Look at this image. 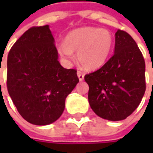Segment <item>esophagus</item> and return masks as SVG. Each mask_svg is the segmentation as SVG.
Returning <instances> with one entry per match:
<instances>
[{
	"label": "esophagus",
	"instance_id": "esophagus-1",
	"mask_svg": "<svg viewBox=\"0 0 153 153\" xmlns=\"http://www.w3.org/2000/svg\"><path fill=\"white\" fill-rule=\"evenodd\" d=\"M77 75H78V78H79V81H82V80L84 79V74H83L82 73H80V72H78Z\"/></svg>",
	"mask_w": 153,
	"mask_h": 153
}]
</instances>
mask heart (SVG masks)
<instances>
[{"mask_svg":"<svg viewBox=\"0 0 153 153\" xmlns=\"http://www.w3.org/2000/svg\"><path fill=\"white\" fill-rule=\"evenodd\" d=\"M113 48V37L108 30L96 27H81L71 33L65 38V42L59 44L58 52L67 61L77 59L85 70H97L108 60Z\"/></svg>","mask_w":153,"mask_h":153,"instance_id":"heart-1","label":"heart"}]
</instances>
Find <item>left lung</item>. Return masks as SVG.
<instances>
[{"label": "left lung", "mask_w": 153, "mask_h": 153, "mask_svg": "<svg viewBox=\"0 0 153 153\" xmlns=\"http://www.w3.org/2000/svg\"><path fill=\"white\" fill-rule=\"evenodd\" d=\"M84 79L89 87V105L97 116L111 121L128 117L145 92V63L134 39L118 30L112 56Z\"/></svg>", "instance_id": "8db88e82"}]
</instances>
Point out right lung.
<instances>
[{"label": "right lung", "instance_id": "1", "mask_svg": "<svg viewBox=\"0 0 153 153\" xmlns=\"http://www.w3.org/2000/svg\"><path fill=\"white\" fill-rule=\"evenodd\" d=\"M7 87L20 115L29 123L49 125L62 115L65 98L79 82L74 69L64 68L49 25L32 27L11 48Z\"/></svg>", "mask_w": 153, "mask_h": 153}]
</instances>
